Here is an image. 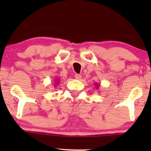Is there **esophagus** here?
Masks as SVG:
<instances>
[{"instance_id": "obj_1", "label": "esophagus", "mask_w": 151, "mask_h": 151, "mask_svg": "<svg viewBox=\"0 0 151 151\" xmlns=\"http://www.w3.org/2000/svg\"><path fill=\"white\" fill-rule=\"evenodd\" d=\"M74 77H75L77 79H80L81 78V76L79 74H76L75 75H74Z\"/></svg>"}]
</instances>
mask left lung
Here are the masks:
<instances>
[{"label":"left lung","mask_w":151,"mask_h":151,"mask_svg":"<svg viewBox=\"0 0 151 151\" xmlns=\"http://www.w3.org/2000/svg\"><path fill=\"white\" fill-rule=\"evenodd\" d=\"M94 86H96V89H99V84H97V83H96V84H94Z\"/></svg>","instance_id":"8db88e82"}]
</instances>
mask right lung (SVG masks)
Listing matches in <instances>:
<instances>
[{"instance_id": "right-lung-1", "label": "right lung", "mask_w": 151, "mask_h": 151, "mask_svg": "<svg viewBox=\"0 0 151 151\" xmlns=\"http://www.w3.org/2000/svg\"><path fill=\"white\" fill-rule=\"evenodd\" d=\"M55 86H56L57 85H58V84H60V79H55Z\"/></svg>"}]
</instances>
